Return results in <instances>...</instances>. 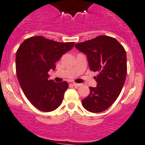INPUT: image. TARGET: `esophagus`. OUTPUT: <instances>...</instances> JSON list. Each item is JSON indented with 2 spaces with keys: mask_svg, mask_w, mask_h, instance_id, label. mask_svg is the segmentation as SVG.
Masks as SVG:
<instances>
[{
  "mask_svg": "<svg viewBox=\"0 0 145 145\" xmlns=\"http://www.w3.org/2000/svg\"><path fill=\"white\" fill-rule=\"evenodd\" d=\"M72 85L74 86V87H80L81 86V84H79V83H76V82H73Z\"/></svg>",
  "mask_w": 145,
  "mask_h": 145,
  "instance_id": "1",
  "label": "esophagus"
}]
</instances>
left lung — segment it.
<instances>
[{"mask_svg": "<svg viewBox=\"0 0 145 145\" xmlns=\"http://www.w3.org/2000/svg\"><path fill=\"white\" fill-rule=\"evenodd\" d=\"M87 55L90 69L98 73V85L89 87V96L82 101L83 107L92 113H100L112 105L121 92L127 71L125 49L116 39L107 36L75 44Z\"/></svg>", "mask_w": 145, "mask_h": 145, "instance_id": "left-lung-1", "label": "left lung"}]
</instances>
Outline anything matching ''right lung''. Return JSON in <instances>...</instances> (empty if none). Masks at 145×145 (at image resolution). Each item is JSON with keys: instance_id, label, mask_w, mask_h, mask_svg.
<instances>
[{"instance_id": "add662e5", "label": "right lung", "mask_w": 145, "mask_h": 145, "mask_svg": "<svg viewBox=\"0 0 145 145\" xmlns=\"http://www.w3.org/2000/svg\"><path fill=\"white\" fill-rule=\"evenodd\" d=\"M75 42H59L41 36L25 40L16 56V70L24 94L40 111L49 112L61 105L67 82L49 80L48 71Z\"/></svg>"}]
</instances>
